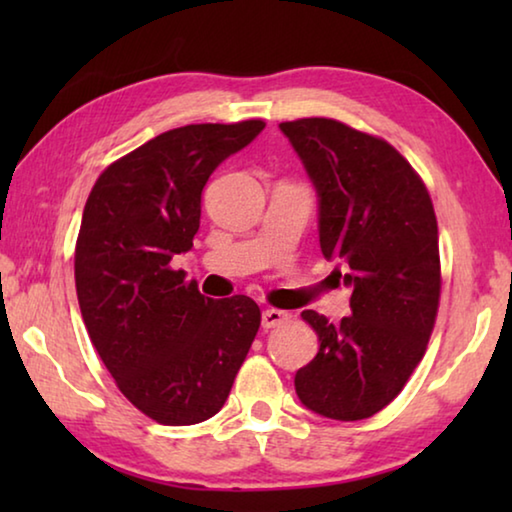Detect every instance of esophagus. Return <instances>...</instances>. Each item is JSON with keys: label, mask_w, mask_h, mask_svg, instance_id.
Segmentation results:
<instances>
[{"label": "esophagus", "mask_w": 512, "mask_h": 512, "mask_svg": "<svg viewBox=\"0 0 512 512\" xmlns=\"http://www.w3.org/2000/svg\"><path fill=\"white\" fill-rule=\"evenodd\" d=\"M289 314L287 311H282V309H264L262 311V327L264 329H273V327H280V325H284V323H289Z\"/></svg>", "instance_id": "obj_1"}]
</instances>
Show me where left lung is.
Listing matches in <instances>:
<instances>
[{"label": "left lung", "instance_id": "8db88e82", "mask_svg": "<svg viewBox=\"0 0 512 512\" xmlns=\"http://www.w3.org/2000/svg\"><path fill=\"white\" fill-rule=\"evenodd\" d=\"M318 194L325 259L341 262L352 289L339 325L314 309L302 320L318 334V354L296 372L309 411L363 420L391 404L427 350L440 300L438 223L418 173L381 137L336 119L284 121Z\"/></svg>", "mask_w": 512, "mask_h": 512}]
</instances>
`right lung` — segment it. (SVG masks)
Wrapping results in <instances>:
<instances>
[{
    "label": "right lung",
    "instance_id": "right-lung-1",
    "mask_svg": "<svg viewBox=\"0 0 512 512\" xmlns=\"http://www.w3.org/2000/svg\"><path fill=\"white\" fill-rule=\"evenodd\" d=\"M264 126L173 128L112 162L85 203L74 255L83 323L128 402L169 427L221 411L262 320L248 296L205 298L171 259L194 246L207 178Z\"/></svg>",
    "mask_w": 512,
    "mask_h": 512
}]
</instances>
